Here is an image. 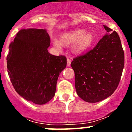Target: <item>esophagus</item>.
<instances>
[{
	"mask_svg": "<svg viewBox=\"0 0 132 132\" xmlns=\"http://www.w3.org/2000/svg\"><path fill=\"white\" fill-rule=\"evenodd\" d=\"M71 58H68L67 59V66H70L71 64Z\"/></svg>",
	"mask_w": 132,
	"mask_h": 132,
	"instance_id": "34e87169",
	"label": "esophagus"
}]
</instances>
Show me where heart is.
I'll return each mask as SVG.
<instances>
[{"label": "heart", "instance_id": "obj_1", "mask_svg": "<svg viewBox=\"0 0 132 132\" xmlns=\"http://www.w3.org/2000/svg\"><path fill=\"white\" fill-rule=\"evenodd\" d=\"M61 43L64 45H71L75 43L73 50L75 52L80 53L88 48L94 41V37L90 32H86L83 29H76L62 34L60 39ZM54 46L57 49H61L59 43L54 41Z\"/></svg>", "mask_w": 132, "mask_h": 132}]
</instances>
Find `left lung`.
I'll return each instance as SVG.
<instances>
[{
    "mask_svg": "<svg viewBox=\"0 0 132 132\" xmlns=\"http://www.w3.org/2000/svg\"><path fill=\"white\" fill-rule=\"evenodd\" d=\"M107 33L94 48L73 59L77 93L89 103L111 96L120 82L125 54L118 33L103 25Z\"/></svg>",
    "mask_w": 132,
    "mask_h": 132,
    "instance_id": "1",
    "label": "left lung"
}]
</instances>
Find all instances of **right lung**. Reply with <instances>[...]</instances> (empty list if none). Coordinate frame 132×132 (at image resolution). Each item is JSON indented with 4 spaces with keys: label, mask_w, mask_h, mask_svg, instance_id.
<instances>
[{
    "label": "right lung",
    "mask_w": 132,
    "mask_h": 132,
    "mask_svg": "<svg viewBox=\"0 0 132 132\" xmlns=\"http://www.w3.org/2000/svg\"><path fill=\"white\" fill-rule=\"evenodd\" d=\"M45 29L20 30L9 45L7 72L12 85L18 94L35 104L48 102L55 95L58 77L66 68L64 55H52Z\"/></svg>",
    "instance_id": "add662e5"
}]
</instances>
